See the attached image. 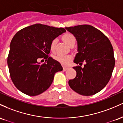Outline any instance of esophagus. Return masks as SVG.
Instances as JSON below:
<instances>
[{"label": "esophagus", "mask_w": 123, "mask_h": 123, "mask_svg": "<svg viewBox=\"0 0 123 123\" xmlns=\"http://www.w3.org/2000/svg\"><path fill=\"white\" fill-rule=\"evenodd\" d=\"M68 69V67H63V70L64 71H66V70H67Z\"/></svg>", "instance_id": "1"}]
</instances>
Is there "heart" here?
<instances>
[{
    "label": "heart",
    "mask_w": 123,
    "mask_h": 123,
    "mask_svg": "<svg viewBox=\"0 0 123 123\" xmlns=\"http://www.w3.org/2000/svg\"><path fill=\"white\" fill-rule=\"evenodd\" d=\"M62 39H63L64 42L66 43H67L69 46L73 43H75V38L74 36L71 34H64V35L62 37ZM56 42H57V39H54L52 40L50 45V48L52 52H54L56 49ZM55 59H56L57 61L60 62L62 64H64V65H67L69 64L70 62H71L73 59V57L71 55H61L59 54L57 56L55 57Z\"/></svg>",
    "instance_id": "heart-1"
}]
</instances>
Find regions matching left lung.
<instances>
[{
	"label": "left lung",
	"mask_w": 123,
	"mask_h": 123,
	"mask_svg": "<svg viewBox=\"0 0 123 123\" xmlns=\"http://www.w3.org/2000/svg\"><path fill=\"white\" fill-rule=\"evenodd\" d=\"M75 37L77 52L74 62L82 65L73 67L76 77L69 80L70 88L84 96H91L106 86L115 64L114 52L109 39L101 31L89 25L66 27Z\"/></svg>",
	"instance_id": "obj_1"
}]
</instances>
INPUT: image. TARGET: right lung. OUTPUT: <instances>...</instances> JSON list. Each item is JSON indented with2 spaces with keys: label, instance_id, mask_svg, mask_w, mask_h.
Wrapping results in <instances>:
<instances>
[{
  "label": "right lung",
  "instance_id": "obj_1",
  "mask_svg": "<svg viewBox=\"0 0 123 123\" xmlns=\"http://www.w3.org/2000/svg\"><path fill=\"white\" fill-rule=\"evenodd\" d=\"M66 31L36 24L17 32L11 41L7 58L11 79L16 87L29 96L43 93L50 86L55 73L63 70L60 63L48 55L50 45ZM46 63L41 65V58Z\"/></svg>",
  "mask_w": 123,
  "mask_h": 123
}]
</instances>
